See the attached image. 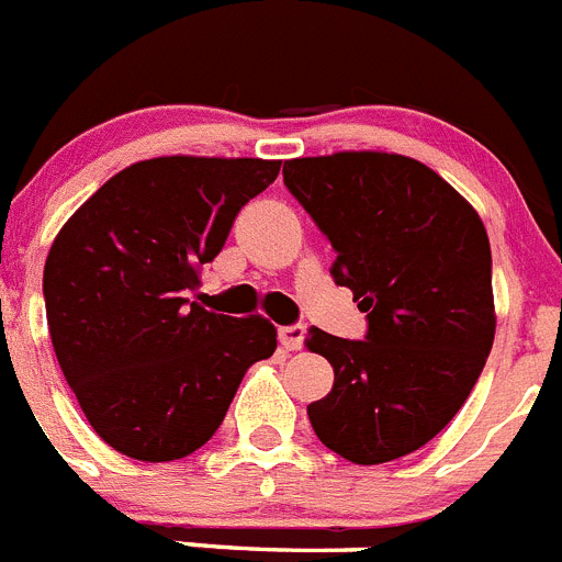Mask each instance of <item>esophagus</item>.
I'll use <instances>...</instances> for the list:
<instances>
[{"instance_id": "obj_1", "label": "esophagus", "mask_w": 562, "mask_h": 562, "mask_svg": "<svg viewBox=\"0 0 562 562\" xmlns=\"http://www.w3.org/2000/svg\"><path fill=\"white\" fill-rule=\"evenodd\" d=\"M280 344L285 347V350H300L302 344H305V327L302 325L280 327Z\"/></svg>"}]
</instances>
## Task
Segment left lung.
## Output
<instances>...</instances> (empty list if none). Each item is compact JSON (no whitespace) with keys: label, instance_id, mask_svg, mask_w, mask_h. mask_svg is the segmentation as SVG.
I'll return each instance as SVG.
<instances>
[{"label":"left lung","instance_id":"left-lung-1","mask_svg":"<svg viewBox=\"0 0 562 562\" xmlns=\"http://www.w3.org/2000/svg\"><path fill=\"white\" fill-rule=\"evenodd\" d=\"M288 193L330 240L333 280L367 313L363 341L311 327L333 389L307 406L316 437L356 464L431 442L476 386L495 336L493 257L476 210L397 154L291 159Z\"/></svg>","mask_w":562,"mask_h":562}]
</instances>
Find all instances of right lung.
<instances>
[{
    "label": "right lung",
    "instance_id": "add662e5",
    "mask_svg": "<svg viewBox=\"0 0 562 562\" xmlns=\"http://www.w3.org/2000/svg\"><path fill=\"white\" fill-rule=\"evenodd\" d=\"M280 161L161 156L111 176L58 232L44 302L60 372L86 419L139 462L190 457L224 423L277 330L190 302L237 212Z\"/></svg>",
    "mask_w": 562,
    "mask_h": 562
}]
</instances>
